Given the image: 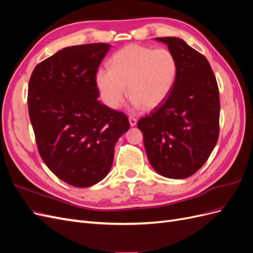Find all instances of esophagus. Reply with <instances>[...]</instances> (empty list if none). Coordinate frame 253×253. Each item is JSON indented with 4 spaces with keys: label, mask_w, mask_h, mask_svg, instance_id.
<instances>
[{
    "label": "esophagus",
    "mask_w": 253,
    "mask_h": 253,
    "mask_svg": "<svg viewBox=\"0 0 253 253\" xmlns=\"http://www.w3.org/2000/svg\"><path fill=\"white\" fill-rule=\"evenodd\" d=\"M128 121H129V126H135L137 125V119L134 118L133 116L128 117Z\"/></svg>",
    "instance_id": "34e87169"
}]
</instances>
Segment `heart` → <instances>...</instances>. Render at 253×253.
Returning a JSON list of instances; mask_svg holds the SVG:
<instances>
[{
  "instance_id": "obj_1",
  "label": "heart",
  "mask_w": 253,
  "mask_h": 253,
  "mask_svg": "<svg viewBox=\"0 0 253 253\" xmlns=\"http://www.w3.org/2000/svg\"><path fill=\"white\" fill-rule=\"evenodd\" d=\"M178 64L167 48L131 44L111 59V68L96 73V85L103 103L118 110L126 97L135 108L153 110L169 97L177 78Z\"/></svg>"
}]
</instances>
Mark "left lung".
I'll return each instance as SVG.
<instances>
[{
    "instance_id": "obj_1",
    "label": "left lung",
    "mask_w": 253,
    "mask_h": 253,
    "mask_svg": "<svg viewBox=\"0 0 253 253\" xmlns=\"http://www.w3.org/2000/svg\"><path fill=\"white\" fill-rule=\"evenodd\" d=\"M155 40L174 53L177 78L169 97L137 126L153 169L168 178H187L204 166L218 139L217 82L208 60L182 39Z\"/></svg>"
}]
</instances>
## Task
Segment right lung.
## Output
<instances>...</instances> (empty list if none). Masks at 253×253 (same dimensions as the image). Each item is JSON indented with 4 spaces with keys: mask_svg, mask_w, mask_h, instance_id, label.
I'll use <instances>...</instances> for the list:
<instances>
[{
    "mask_svg": "<svg viewBox=\"0 0 253 253\" xmlns=\"http://www.w3.org/2000/svg\"><path fill=\"white\" fill-rule=\"evenodd\" d=\"M110 44L65 47L38 64L28 113L44 164L58 178L86 188L111 170L114 148L129 128L126 115L98 100L96 73Z\"/></svg>",
    "mask_w": 253,
    "mask_h": 253,
    "instance_id": "right-lung-1",
    "label": "right lung"
}]
</instances>
